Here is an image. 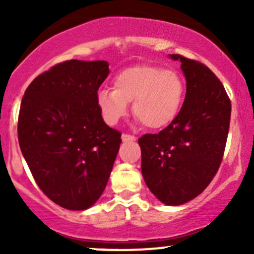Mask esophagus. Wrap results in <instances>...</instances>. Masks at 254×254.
Here are the masks:
<instances>
[{
  "label": "esophagus",
  "mask_w": 254,
  "mask_h": 254,
  "mask_svg": "<svg viewBox=\"0 0 254 254\" xmlns=\"http://www.w3.org/2000/svg\"><path fill=\"white\" fill-rule=\"evenodd\" d=\"M122 139H123V141H135V140H136V137H135L134 135L123 134Z\"/></svg>",
  "instance_id": "esophagus-1"
}]
</instances>
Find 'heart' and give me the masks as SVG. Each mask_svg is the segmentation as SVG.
<instances>
[{"instance_id": "obj_1", "label": "heart", "mask_w": 254, "mask_h": 254, "mask_svg": "<svg viewBox=\"0 0 254 254\" xmlns=\"http://www.w3.org/2000/svg\"><path fill=\"white\" fill-rule=\"evenodd\" d=\"M184 82L172 68L132 66L114 79V88H102L97 103L104 120L115 125L132 102V114L147 129H161L175 120L184 98Z\"/></svg>"}]
</instances>
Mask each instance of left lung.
Segmentation results:
<instances>
[{"instance_id":"left-lung-1","label":"left lung","mask_w":254,"mask_h":254,"mask_svg":"<svg viewBox=\"0 0 254 254\" xmlns=\"http://www.w3.org/2000/svg\"><path fill=\"white\" fill-rule=\"evenodd\" d=\"M181 60L187 79L184 103L172 123L158 134L139 139L146 186L167 205L198 196L221 165L229 135L231 101L221 81L204 64Z\"/></svg>"}]
</instances>
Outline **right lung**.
<instances>
[{"label": "right lung", "mask_w": 254, "mask_h": 254, "mask_svg": "<svg viewBox=\"0 0 254 254\" xmlns=\"http://www.w3.org/2000/svg\"><path fill=\"white\" fill-rule=\"evenodd\" d=\"M107 61L67 60L40 73L25 89L18 141L43 193L68 210H84L103 193L122 132L102 119L97 103Z\"/></svg>", "instance_id": "right-lung-1"}]
</instances>
